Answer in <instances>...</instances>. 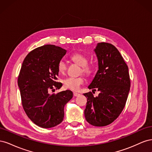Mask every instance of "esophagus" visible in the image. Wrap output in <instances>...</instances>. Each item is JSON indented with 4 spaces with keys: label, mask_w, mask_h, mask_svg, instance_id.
Returning <instances> with one entry per match:
<instances>
[{
    "label": "esophagus",
    "mask_w": 152,
    "mask_h": 152,
    "mask_svg": "<svg viewBox=\"0 0 152 152\" xmlns=\"http://www.w3.org/2000/svg\"><path fill=\"white\" fill-rule=\"evenodd\" d=\"M73 95H74V96H79L80 95V94L75 93V92H73Z\"/></svg>",
    "instance_id": "1"
}]
</instances>
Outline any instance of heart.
<instances>
[{
  "label": "heart",
  "instance_id": "b5f03b06",
  "mask_svg": "<svg viewBox=\"0 0 152 152\" xmlns=\"http://www.w3.org/2000/svg\"><path fill=\"white\" fill-rule=\"evenodd\" d=\"M70 59L74 63L80 66V72L83 73L87 76H90L94 72V66L88 64V58L85 55L81 53H74L70 56ZM67 69L66 63L61 60L59 61L57 65V70L61 74H65ZM85 79L83 76L79 77H69L63 80V87L66 89L72 91H78L80 86L84 84Z\"/></svg>",
  "mask_w": 152,
  "mask_h": 152
}]
</instances>
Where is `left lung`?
Segmentation results:
<instances>
[{
  "mask_svg": "<svg viewBox=\"0 0 152 152\" xmlns=\"http://www.w3.org/2000/svg\"><path fill=\"white\" fill-rule=\"evenodd\" d=\"M94 51L99 70L88 88L99 93L96 97L92 92L84 94L87 99L84 114L87 122L102 127L112 123L122 112L131 80L127 64L113 45L98 43Z\"/></svg>",
  "mask_w": 152,
  "mask_h": 152,
  "instance_id": "left-lung-1",
  "label": "left lung"
}]
</instances>
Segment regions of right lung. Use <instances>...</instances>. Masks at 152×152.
Instances as JSON below:
<instances>
[{
	"label": "right lung",
	"instance_id": "1",
	"mask_svg": "<svg viewBox=\"0 0 152 152\" xmlns=\"http://www.w3.org/2000/svg\"><path fill=\"white\" fill-rule=\"evenodd\" d=\"M66 50L54 45H44L30 52L23 62L18 75L21 103L26 114L36 125L50 128L64 118L65 105L73 97L70 90L50 94L60 89L57 65Z\"/></svg>",
	"mask_w": 152,
	"mask_h": 152
}]
</instances>
